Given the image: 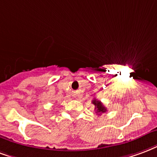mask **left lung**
Masks as SVG:
<instances>
[{
  "label": "left lung",
  "mask_w": 157,
  "mask_h": 157,
  "mask_svg": "<svg viewBox=\"0 0 157 157\" xmlns=\"http://www.w3.org/2000/svg\"><path fill=\"white\" fill-rule=\"evenodd\" d=\"M92 104H94L95 105V110H96V113H98V115L101 114V113H104L106 111V108L104 106V105L102 104L101 102L98 101V100L94 99L92 101Z\"/></svg>",
  "instance_id": "1"
}]
</instances>
